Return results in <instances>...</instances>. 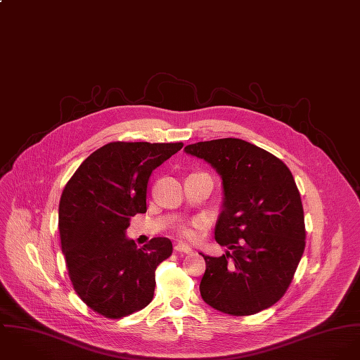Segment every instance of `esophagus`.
<instances>
[{"instance_id": "1", "label": "esophagus", "mask_w": 360, "mask_h": 360, "mask_svg": "<svg viewBox=\"0 0 360 360\" xmlns=\"http://www.w3.org/2000/svg\"><path fill=\"white\" fill-rule=\"evenodd\" d=\"M174 249H175V252H181V253H186V255H189V253H192V248L191 246H188L186 243H176L175 246H174Z\"/></svg>"}]
</instances>
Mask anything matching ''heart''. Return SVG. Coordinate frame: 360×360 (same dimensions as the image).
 I'll use <instances>...</instances> for the list:
<instances>
[{
  "mask_svg": "<svg viewBox=\"0 0 360 360\" xmlns=\"http://www.w3.org/2000/svg\"><path fill=\"white\" fill-rule=\"evenodd\" d=\"M202 225H203V219H195L192 224H188V225L181 226L179 233H181L184 238H186V239H189V240H193V239L198 238V229L202 228Z\"/></svg>",
  "mask_w": 360,
  "mask_h": 360,
  "instance_id": "obj_1",
  "label": "heart"
}]
</instances>
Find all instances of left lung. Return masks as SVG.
Returning a JSON list of instances; mask_svg holds the SVG:
<instances>
[{
  "label": "left lung",
  "instance_id": "8db88e82",
  "mask_svg": "<svg viewBox=\"0 0 360 360\" xmlns=\"http://www.w3.org/2000/svg\"><path fill=\"white\" fill-rule=\"evenodd\" d=\"M185 151L207 161L222 179V212L216 240L225 255L206 260L200 295L232 316L259 313L287 292L304 250V216L287 165L271 153L225 138L189 144Z\"/></svg>",
  "mask_w": 360,
  "mask_h": 360
}]
</instances>
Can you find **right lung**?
Segmentation results:
<instances>
[{"label":"right lung","mask_w":360,"mask_h":360,"mask_svg":"<svg viewBox=\"0 0 360 360\" xmlns=\"http://www.w3.org/2000/svg\"><path fill=\"white\" fill-rule=\"evenodd\" d=\"M182 143L112 142L91 153L65 185L58 209L61 248L79 297L107 319L146 307L155 269L172 253L168 238L138 248L127 238L131 217L146 213L151 172Z\"/></svg>","instance_id":"1"}]
</instances>
